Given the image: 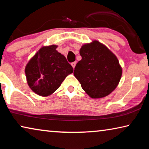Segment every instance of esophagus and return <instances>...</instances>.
Listing matches in <instances>:
<instances>
[{"label":"esophagus","instance_id":"esophagus-1","mask_svg":"<svg viewBox=\"0 0 149 149\" xmlns=\"http://www.w3.org/2000/svg\"><path fill=\"white\" fill-rule=\"evenodd\" d=\"M71 65H72L73 68H74L75 66V65H76V62H72V64H71Z\"/></svg>","mask_w":149,"mask_h":149}]
</instances>
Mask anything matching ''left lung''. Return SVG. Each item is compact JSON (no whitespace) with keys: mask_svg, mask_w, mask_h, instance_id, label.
<instances>
[{"mask_svg":"<svg viewBox=\"0 0 149 149\" xmlns=\"http://www.w3.org/2000/svg\"><path fill=\"white\" fill-rule=\"evenodd\" d=\"M82 59L77 63L74 74L82 89L93 99L112 93L122 76L116 56L99 41L84 45L79 51Z\"/></svg>","mask_w":149,"mask_h":149,"instance_id":"obj_1","label":"left lung"}]
</instances>
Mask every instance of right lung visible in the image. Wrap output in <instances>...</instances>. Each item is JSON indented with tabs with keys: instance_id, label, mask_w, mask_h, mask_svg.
Here are the masks:
<instances>
[{
	"instance_id": "1",
	"label": "right lung",
	"mask_w": 149,
	"mask_h": 149,
	"mask_svg": "<svg viewBox=\"0 0 149 149\" xmlns=\"http://www.w3.org/2000/svg\"><path fill=\"white\" fill-rule=\"evenodd\" d=\"M56 48V45L41 48L30 60L25 70L29 87L42 97L53 93L65 77L74 71Z\"/></svg>"
}]
</instances>
